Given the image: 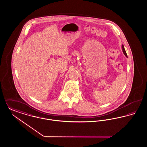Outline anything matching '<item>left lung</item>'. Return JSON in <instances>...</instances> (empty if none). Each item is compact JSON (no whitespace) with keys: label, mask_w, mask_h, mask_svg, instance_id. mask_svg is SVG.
<instances>
[{"label":"left lung","mask_w":147,"mask_h":147,"mask_svg":"<svg viewBox=\"0 0 147 147\" xmlns=\"http://www.w3.org/2000/svg\"><path fill=\"white\" fill-rule=\"evenodd\" d=\"M122 50H123V53H124V54L126 56H127V53H126V51L125 50V49H124V46L123 45H122Z\"/></svg>","instance_id":"8db88e82"}]
</instances>
